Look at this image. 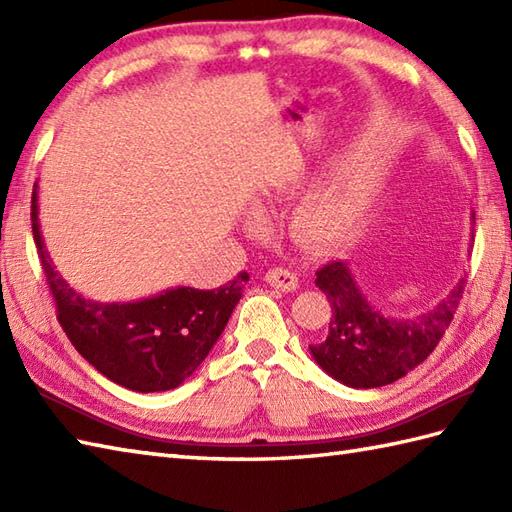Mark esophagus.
<instances>
[{"label":"esophagus","instance_id":"1","mask_svg":"<svg viewBox=\"0 0 512 512\" xmlns=\"http://www.w3.org/2000/svg\"><path fill=\"white\" fill-rule=\"evenodd\" d=\"M266 284H270L277 290L290 292V290H297L299 279L295 273H290L288 268H270L266 273Z\"/></svg>","mask_w":512,"mask_h":512}]
</instances>
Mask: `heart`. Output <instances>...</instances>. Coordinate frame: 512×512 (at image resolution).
Wrapping results in <instances>:
<instances>
[{"label":"heart","mask_w":512,"mask_h":512,"mask_svg":"<svg viewBox=\"0 0 512 512\" xmlns=\"http://www.w3.org/2000/svg\"><path fill=\"white\" fill-rule=\"evenodd\" d=\"M369 191L361 171L347 169L328 189L310 195L297 213V228L308 239H330L345 233L361 215Z\"/></svg>","instance_id":"b5f03b06"}]
</instances>
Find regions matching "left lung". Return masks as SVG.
<instances>
[{
  "label": "left lung",
  "mask_w": 512,
  "mask_h": 512,
  "mask_svg": "<svg viewBox=\"0 0 512 512\" xmlns=\"http://www.w3.org/2000/svg\"><path fill=\"white\" fill-rule=\"evenodd\" d=\"M314 284L325 292L332 314L328 332L310 345L312 358L323 372L356 389L396 383L418 367L436 350L464 292L460 279L438 306L398 319L369 306L343 262L319 268Z\"/></svg>",
  "instance_id": "8db88e82"
}]
</instances>
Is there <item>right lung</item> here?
I'll list each match as a JSON object with an SVG mask.
<instances>
[{
	"instance_id": "add662e5",
	"label": "right lung",
	"mask_w": 512,
	"mask_h": 512,
	"mask_svg": "<svg viewBox=\"0 0 512 512\" xmlns=\"http://www.w3.org/2000/svg\"><path fill=\"white\" fill-rule=\"evenodd\" d=\"M37 184L32 191V237L43 275L57 303V319L74 350L116 385L140 394L182 385L224 332L246 273L217 290L171 288L132 303H96L68 286L43 246Z\"/></svg>"
}]
</instances>
